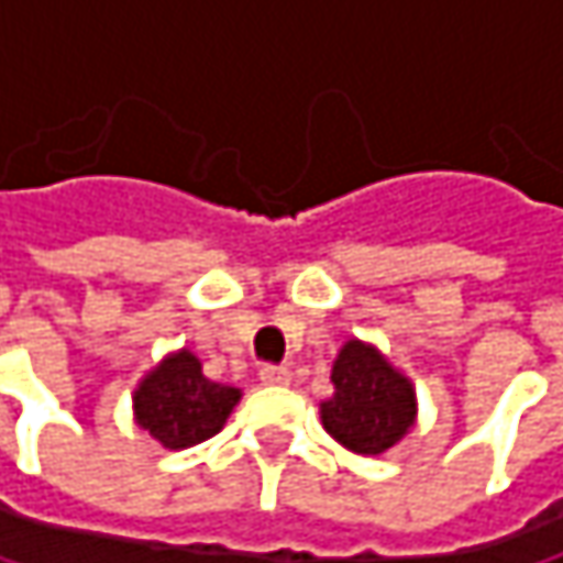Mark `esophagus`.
Here are the masks:
<instances>
[{
    "mask_svg": "<svg viewBox=\"0 0 563 563\" xmlns=\"http://www.w3.org/2000/svg\"><path fill=\"white\" fill-rule=\"evenodd\" d=\"M261 382L264 385H289V368L286 365H264L261 368Z\"/></svg>",
    "mask_w": 563,
    "mask_h": 563,
    "instance_id": "34e87169",
    "label": "esophagus"
}]
</instances>
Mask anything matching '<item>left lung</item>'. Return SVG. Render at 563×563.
Returning a JSON list of instances; mask_svg holds the SVG:
<instances>
[{"label":"left lung","mask_w":563,"mask_h":563,"mask_svg":"<svg viewBox=\"0 0 563 563\" xmlns=\"http://www.w3.org/2000/svg\"><path fill=\"white\" fill-rule=\"evenodd\" d=\"M335 394L322 404V427L352 453L378 456L413 427V388L362 342H345L332 365Z\"/></svg>","instance_id":"obj_1"}]
</instances>
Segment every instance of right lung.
I'll return each instance as SVG.
<instances>
[{
    "label": "right lung",
    "mask_w": 563,
    "mask_h": 563,
    "mask_svg": "<svg viewBox=\"0 0 563 563\" xmlns=\"http://www.w3.org/2000/svg\"><path fill=\"white\" fill-rule=\"evenodd\" d=\"M241 400L238 388L214 385L201 375V362L191 352L166 358L133 397L136 420L163 446L185 450L214 437L231 407Z\"/></svg>",
    "instance_id": "1"
}]
</instances>
